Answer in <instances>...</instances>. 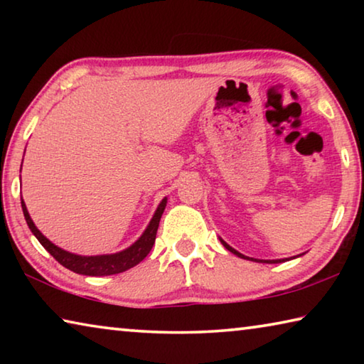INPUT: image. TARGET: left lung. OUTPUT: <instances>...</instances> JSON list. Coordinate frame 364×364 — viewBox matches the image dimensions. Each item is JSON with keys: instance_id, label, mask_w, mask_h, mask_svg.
<instances>
[{"instance_id": "left-lung-1", "label": "left lung", "mask_w": 364, "mask_h": 364, "mask_svg": "<svg viewBox=\"0 0 364 364\" xmlns=\"http://www.w3.org/2000/svg\"><path fill=\"white\" fill-rule=\"evenodd\" d=\"M220 242H221V244H223V245H225V249H228V250H230V252H231V254H234V255H237V257H241V258H244V260H252V262H257V263H281V262H287V260H291V258H297V257H300V255H304V254H300V255H297V257H291V258H282V260H281V258H279V260H258V258L245 257L244 254H241V252H237L236 249H232V247H231V245H230V244H228V242H225V241H223V239H221V237H220Z\"/></svg>"}]
</instances>
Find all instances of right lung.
<instances>
[{"label": "right lung", "mask_w": 364, "mask_h": 364, "mask_svg": "<svg viewBox=\"0 0 364 364\" xmlns=\"http://www.w3.org/2000/svg\"><path fill=\"white\" fill-rule=\"evenodd\" d=\"M167 197H164L157 205L156 212H154L149 225L146 226L144 232L138 237V241H134L130 247L123 249L115 254H104V255H77L72 252H67L64 249L58 247L56 244H53L46 236H43V232L35 226L33 220L30 218V213L27 210V205L23 199L21 200L22 212L26 217L27 225L30 231L33 232V236L38 239L40 244L45 247L49 254H51L56 260L65 267L67 269L73 271V273L85 274V276H110V274H119L123 271L136 267L139 262H143L149 254L154 242H156V234L159 228V221L162 218V213L167 207Z\"/></svg>", "instance_id": "1"}]
</instances>
